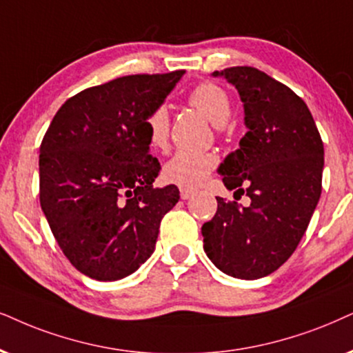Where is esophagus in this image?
<instances>
[{
	"label": "esophagus",
	"instance_id": "esophagus-1",
	"mask_svg": "<svg viewBox=\"0 0 353 353\" xmlns=\"http://www.w3.org/2000/svg\"><path fill=\"white\" fill-rule=\"evenodd\" d=\"M192 195H194V190H190V189H181V199H182V200L190 199Z\"/></svg>",
	"mask_w": 353,
	"mask_h": 353
}]
</instances>
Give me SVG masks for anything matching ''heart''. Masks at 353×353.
Masks as SVG:
<instances>
[{"mask_svg": "<svg viewBox=\"0 0 353 353\" xmlns=\"http://www.w3.org/2000/svg\"><path fill=\"white\" fill-rule=\"evenodd\" d=\"M189 102L199 109L215 127H223L231 117V101L220 86L202 83L189 94ZM150 143L154 148H164L169 137V114L166 107H158L146 120ZM216 158L212 153L181 150L164 164L163 176L171 184L182 189H194L207 179L215 168Z\"/></svg>", "mask_w": 353, "mask_h": 353, "instance_id": "heart-1", "label": "heart"}]
</instances>
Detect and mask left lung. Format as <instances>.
<instances>
[{"instance_id": "left-lung-1", "label": "left lung", "mask_w": 353, "mask_h": 353, "mask_svg": "<svg viewBox=\"0 0 353 353\" xmlns=\"http://www.w3.org/2000/svg\"><path fill=\"white\" fill-rule=\"evenodd\" d=\"M238 89L246 135L218 174L249 207L216 197L202 226L203 251L223 274L256 280L295 252L321 197L324 146L307 105L285 84L251 66L212 73Z\"/></svg>"}]
</instances>
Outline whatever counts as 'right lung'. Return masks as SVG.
I'll use <instances>...</instances> for the list:
<instances>
[{
    "label": "right lung",
    "instance_id": "obj_1",
    "mask_svg": "<svg viewBox=\"0 0 353 353\" xmlns=\"http://www.w3.org/2000/svg\"><path fill=\"white\" fill-rule=\"evenodd\" d=\"M185 71L132 74L84 89L58 109L40 145V205L58 246L81 274L128 276L154 252L179 189H154L158 159L146 120Z\"/></svg>",
    "mask_w": 353,
    "mask_h": 353
}]
</instances>
